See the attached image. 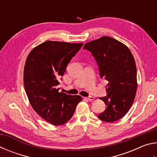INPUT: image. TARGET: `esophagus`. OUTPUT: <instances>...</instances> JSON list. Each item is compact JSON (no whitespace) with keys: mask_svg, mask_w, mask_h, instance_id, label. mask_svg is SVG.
Returning <instances> with one entry per match:
<instances>
[{"mask_svg":"<svg viewBox=\"0 0 157 157\" xmlns=\"http://www.w3.org/2000/svg\"><path fill=\"white\" fill-rule=\"evenodd\" d=\"M85 99H86V100H89V101H93L94 100V97H92V96H89V97H86V98H84Z\"/></svg>","mask_w":157,"mask_h":157,"instance_id":"1","label":"esophagus"}]
</instances>
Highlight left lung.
Returning <instances> with one entry per match:
<instances>
[{"mask_svg": "<svg viewBox=\"0 0 157 157\" xmlns=\"http://www.w3.org/2000/svg\"><path fill=\"white\" fill-rule=\"evenodd\" d=\"M83 48L92 53L99 67L101 79L108 81L107 95L100 98L106 109L98 116L101 121L113 123L128 112L137 89L136 66L128 47L110 36L89 41Z\"/></svg>", "mask_w": 157, "mask_h": 157, "instance_id": "8db88e82", "label": "left lung"}]
</instances>
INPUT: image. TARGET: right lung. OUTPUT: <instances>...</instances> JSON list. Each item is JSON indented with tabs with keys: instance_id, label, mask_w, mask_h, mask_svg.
<instances>
[{
	"instance_id": "right-lung-1",
	"label": "right lung",
	"mask_w": 157,
	"mask_h": 157,
	"mask_svg": "<svg viewBox=\"0 0 157 157\" xmlns=\"http://www.w3.org/2000/svg\"><path fill=\"white\" fill-rule=\"evenodd\" d=\"M83 43L47 41L34 47L26 59L23 82L32 107L45 121L55 126L70 120L82 100L80 95L59 91V80L66 66Z\"/></svg>"
}]
</instances>
